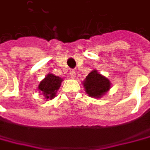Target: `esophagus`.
<instances>
[{
  "label": "esophagus",
  "instance_id": "1",
  "mask_svg": "<svg viewBox=\"0 0 150 150\" xmlns=\"http://www.w3.org/2000/svg\"><path fill=\"white\" fill-rule=\"evenodd\" d=\"M69 75H70V77H71V78H73V79L76 77V73H75V71L74 70V69H71V70H70V72H69Z\"/></svg>",
  "mask_w": 150,
  "mask_h": 150
}]
</instances>
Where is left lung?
Instances as JSON below:
<instances>
[{
	"label": "left lung",
	"instance_id": "1",
	"mask_svg": "<svg viewBox=\"0 0 150 150\" xmlns=\"http://www.w3.org/2000/svg\"><path fill=\"white\" fill-rule=\"evenodd\" d=\"M83 84L86 93L89 96L96 98H99L103 96L110 88L109 81L104 76L98 74L96 70H94L88 75Z\"/></svg>",
	"mask_w": 150,
	"mask_h": 150
}]
</instances>
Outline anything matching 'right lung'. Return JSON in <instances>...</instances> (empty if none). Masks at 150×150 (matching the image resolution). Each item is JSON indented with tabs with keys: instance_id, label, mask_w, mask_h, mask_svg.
Returning a JSON list of instances; mask_svg holds the SVG:
<instances>
[{
	"instance_id": "obj_1",
	"label": "right lung",
	"mask_w": 150,
	"mask_h": 150,
	"mask_svg": "<svg viewBox=\"0 0 150 150\" xmlns=\"http://www.w3.org/2000/svg\"><path fill=\"white\" fill-rule=\"evenodd\" d=\"M62 81V80L60 77L52 74H48L45 77V79H43L40 82L38 89L43 93L47 99H52L53 97H54L56 91L59 89Z\"/></svg>"
}]
</instances>
